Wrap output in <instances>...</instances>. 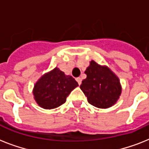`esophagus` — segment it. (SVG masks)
<instances>
[{"label":"esophagus","mask_w":149,"mask_h":149,"mask_svg":"<svg viewBox=\"0 0 149 149\" xmlns=\"http://www.w3.org/2000/svg\"><path fill=\"white\" fill-rule=\"evenodd\" d=\"M77 83H78V84H79V85H80V84H81V83H82V79L81 78H80V77H78V78H77Z\"/></svg>","instance_id":"34e87169"}]
</instances>
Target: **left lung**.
<instances>
[{"mask_svg": "<svg viewBox=\"0 0 149 149\" xmlns=\"http://www.w3.org/2000/svg\"><path fill=\"white\" fill-rule=\"evenodd\" d=\"M86 78L80 89L91 105L98 108H108L116 104L121 93L118 77L106 65L92 60L86 68Z\"/></svg>", "mask_w": 149, "mask_h": 149, "instance_id": "left-lung-1", "label": "left lung"}]
</instances>
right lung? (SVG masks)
I'll return each mask as SVG.
<instances>
[{"label": "right lung", "instance_id": "1", "mask_svg": "<svg viewBox=\"0 0 149 149\" xmlns=\"http://www.w3.org/2000/svg\"><path fill=\"white\" fill-rule=\"evenodd\" d=\"M78 86L71 76L66 75L56 67L42 76L33 89L36 103L44 109H53L63 104L72 90Z\"/></svg>", "mask_w": 149, "mask_h": 149}]
</instances>
